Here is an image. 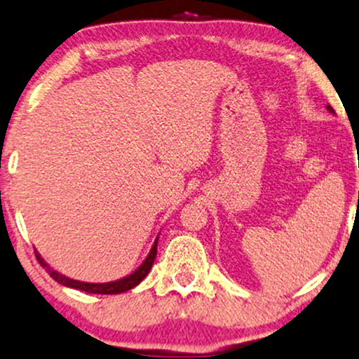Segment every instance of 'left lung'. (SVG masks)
<instances>
[{
  "label": "left lung",
  "mask_w": 359,
  "mask_h": 359,
  "mask_svg": "<svg viewBox=\"0 0 359 359\" xmlns=\"http://www.w3.org/2000/svg\"><path fill=\"white\" fill-rule=\"evenodd\" d=\"M326 109H328V111H330V113H334V109H333V108H331V106H330V104H328V106H326Z\"/></svg>",
  "instance_id": "8db88e82"
}]
</instances>
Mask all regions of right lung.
Returning a JSON list of instances; mask_svg holds the SVG:
<instances>
[{"mask_svg":"<svg viewBox=\"0 0 359 359\" xmlns=\"http://www.w3.org/2000/svg\"><path fill=\"white\" fill-rule=\"evenodd\" d=\"M156 250H158V238L154 240L149 255L146 256L143 263H141L140 266L135 269V271L130 273L125 278H121V280L109 281V283H85V281L73 280V278H68V276H65V274L55 271V269H53L50 264H48L46 261L39 256L38 251H36V258L39 261V264H41V266L46 269L48 273H50V276L53 278V280L60 283V285L74 287V290H79V291H86V293H93V294H119V293H125V291L133 290V287L138 286L140 283L144 280L146 274L149 273V269H151V266H153L154 258H156Z\"/></svg>","mask_w":359,"mask_h":359,"instance_id":"1","label":"right lung"}]
</instances>
